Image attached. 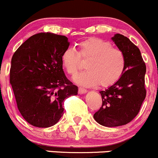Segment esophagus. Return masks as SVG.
Here are the masks:
<instances>
[{"label":"esophagus","mask_w":158,"mask_h":158,"mask_svg":"<svg viewBox=\"0 0 158 158\" xmlns=\"http://www.w3.org/2000/svg\"><path fill=\"white\" fill-rule=\"evenodd\" d=\"M87 91V90H86V89L82 88V87H79V88H78V93L80 94H85Z\"/></svg>","instance_id":"obj_1"}]
</instances>
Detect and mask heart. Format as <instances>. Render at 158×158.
<instances>
[{
  "label": "heart",
  "instance_id": "1",
  "mask_svg": "<svg viewBox=\"0 0 158 158\" xmlns=\"http://www.w3.org/2000/svg\"><path fill=\"white\" fill-rule=\"evenodd\" d=\"M79 52L68 48L61 54V64L68 74L74 76L82 68L81 58L87 60V71L74 77L77 84L87 87H107L113 85L126 68V57L120 50L114 48L109 42L90 37L79 43Z\"/></svg>",
  "mask_w": 158,
  "mask_h": 158
}]
</instances>
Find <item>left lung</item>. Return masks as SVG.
<instances>
[{
    "mask_svg": "<svg viewBox=\"0 0 158 158\" xmlns=\"http://www.w3.org/2000/svg\"><path fill=\"white\" fill-rule=\"evenodd\" d=\"M112 40L126 57V68L121 78L100 94L102 106L94 114L105 127H118L131 122L140 111L146 97V65L139 48L127 37L116 34Z\"/></svg>",
    "mask_w": 158,
    "mask_h": 158,
    "instance_id": "left-lung-1",
    "label": "left lung"
}]
</instances>
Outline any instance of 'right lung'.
Instances as JSON below:
<instances>
[{
	"instance_id": "1",
	"label": "right lung",
	"mask_w": 158,
	"mask_h": 158,
	"mask_svg": "<svg viewBox=\"0 0 158 158\" xmlns=\"http://www.w3.org/2000/svg\"><path fill=\"white\" fill-rule=\"evenodd\" d=\"M68 37L39 33L24 41L14 54L10 70L17 105L24 119L37 127H49L64 114L63 101L77 94V87L65 76L61 54Z\"/></svg>"
}]
</instances>
